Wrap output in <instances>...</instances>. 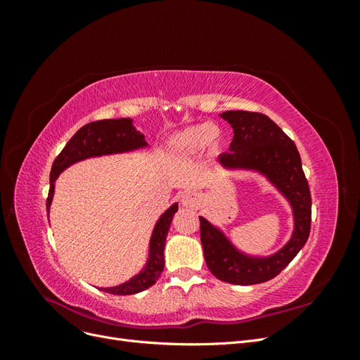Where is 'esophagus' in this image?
<instances>
[{
  "label": "esophagus",
  "mask_w": 360,
  "mask_h": 360,
  "mask_svg": "<svg viewBox=\"0 0 360 360\" xmlns=\"http://www.w3.org/2000/svg\"><path fill=\"white\" fill-rule=\"evenodd\" d=\"M200 202H201V198L197 192L188 191L181 195V204L184 207H189V209H195V207L200 205Z\"/></svg>",
  "instance_id": "34e87169"
}]
</instances>
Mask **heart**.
I'll list each match as a JSON object with an SVG mask.
<instances>
[{
  "label": "heart",
  "mask_w": 360,
  "mask_h": 360,
  "mask_svg": "<svg viewBox=\"0 0 360 360\" xmlns=\"http://www.w3.org/2000/svg\"><path fill=\"white\" fill-rule=\"evenodd\" d=\"M222 141L221 130L216 126L200 123L183 129L181 132L174 135L169 139V147L174 153L188 155L195 150L201 148L204 144L210 148H217Z\"/></svg>",
  "instance_id": "obj_1"
}]
</instances>
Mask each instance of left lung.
<instances>
[{
	"mask_svg": "<svg viewBox=\"0 0 360 360\" xmlns=\"http://www.w3.org/2000/svg\"><path fill=\"white\" fill-rule=\"evenodd\" d=\"M222 117L231 124L234 138L230 153L219 156L228 168H254L263 171L291 201L296 230L290 243L269 258H249L230 245L204 217L200 234L204 258L212 274L237 285L261 284L278 276L307 243L311 231V192L302 169L300 155L292 139L261 112L226 111Z\"/></svg>",
	"mask_w": 360,
	"mask_h": 360,
	"instance_id": "obj_1",
	"label": "left lung"
}]
</instances>
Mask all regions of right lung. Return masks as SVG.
Wrapping results in <instances>:
<instances>
[{"label": "right lung", "mask_w": 360, "mask_h": 360, "mask_svg": "<svg viewBox=\"0 0 360 360\" xmlns=\"http://www.w3.org/2000/svg\"><path fill=\"white\" fill-rule=\"evenodd\" d=\"M147 143L144 135L136 132L132 126L130 118H115V120H99V122H91L82 126L76 132L61 150V153L56 158L52 163L51 176H49V193L46 200V209L49 213V205L53 197V181L58 177V174L66 169L72 163L101 155L110 153H122L139 147H146ZM177 204H174L162 214L159 222L155 226L153 236H151L150 243V258L147 267L141 271L138 276L130 279L124 284L112 287V288H101L105 292L117 294V296H129L139 291H144L148 287L156 284L158 278L160 276L165 259H163V248H165L167 234L172 217L177 212Z\"/></svg>", "instance_id": "1"}]
</instances>
